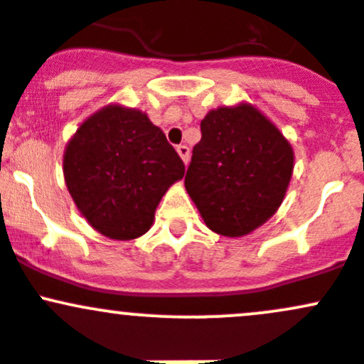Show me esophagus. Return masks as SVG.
Listing matches in <instances>:
<instances>
[{"instance_id": "obj_1", "label": "esophagus", "mask_w": 364, "mask_h": 364, "mask_svg": "<svg viewBox=\"0 0 364 364\" xmlns=\"http://www.w3.org/2000/svg\"><path fill=\"white\" fill-rule=\"evenodd\" d=\"M176 151H178V155L181 156V160L185 161V165L188 164V160H190V148H188V146H185V144H179L178 148H176Z\"/></svg>"}]
</instances>
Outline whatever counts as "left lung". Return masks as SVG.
I'll list each match as a JSON object with an SVG mask.
<instances>
[{
	"label": "left lung",
	"instance_id": "left-lung-1",
	"mask_svg": "<svg viewBox=\"0 0 364 364\" xmlns=\"http://www.w3.org/2000/svg\"><path fill=\"white\" fill-rule=\"evenodd\" d=\"M185 188L216 234L241 237L277 213L294 171V149L255 105L211 109L200 121Z\"/></svg>",
	"mask_w": 364,
	"mask_h": 364
}]
</instances>
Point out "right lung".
<instances>
[{
	"label": "right lung",
	"instance_id": "obj_1",
	"mask_svg": "<svg viewBox=\"0 0 364 364\" xmlns=\"http://www.w3.org/2000/svg\"><path fill=\"white\" fill-rule=\"evenodd\" d=\"M63 176L77 209L95 230L130 241L151 229L161 197L183 179L185 165L148 114L109 104L70 137Z\"/></svg>",
	"mask_w": 364,
	"mask_h": 364
}]
</instances>
